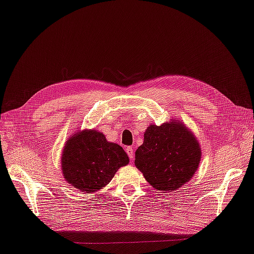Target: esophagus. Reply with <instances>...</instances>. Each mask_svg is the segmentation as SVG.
<instances>
[{"mask_svg": "<svg viewBox=\"0 0 254 254\" xmlns=\"http://www.w3.org/2000/svg\"><path fill=\"white\" fill-rule=\"evenodd\" d=\"M126 152H127V155L129 157V159L132 160L133 159V148L132 147H127Z\"/></svg>", "mask_w": 254, "mask_h": 254, "instance_id": "34e87169", "label": "esophagus"}]
</instances>
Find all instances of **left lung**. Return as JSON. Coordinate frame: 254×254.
<instances>
[{"label": "left lung", "mask_w": 254, "mask_h": 254, "mask_svg": "<svg viewBox=\"0 0 254 254\" xmlns=\"http://www.w3.org/2000/svg\"><path fill=\"white\" fill-rule=\"evenodd\" d=\"M201 160V149L179 119L150 125L135 154V166L155 189L170 192L192 178Z\"/></svg>", "instance_id": "8db88e82"}]
</instances>
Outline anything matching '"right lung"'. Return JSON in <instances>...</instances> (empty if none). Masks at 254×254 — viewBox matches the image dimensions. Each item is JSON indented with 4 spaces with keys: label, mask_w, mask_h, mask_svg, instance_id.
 Masks as SVG:
<instances>
[{
    "label": "right lung",
    "mask_w": 254,
    "mask_h": 254,
    "mask_svg": "<svg viewBox=\"0 0 254 254\" xmlns=\"http://www.w3.org/2000/svg\"><path fill=\"white\" fill-rule=\"evenodd\" d=\"M61 160L65 180L73 188L92 193L111 183L129 158L123 147L109 142L104 133L85 129L68 138Z\"/></svg>",
    "instance_id": "obj_1"
}]
</instances>
